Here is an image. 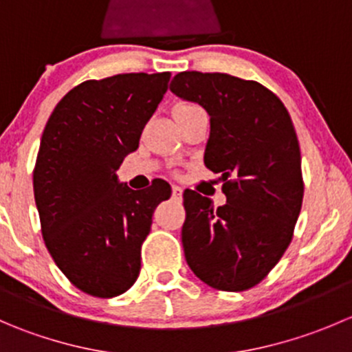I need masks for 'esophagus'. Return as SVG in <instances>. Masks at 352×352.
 <instances>
[{
	"label": "esophagus",
	"instance_id": "34e87169",
	"mask_svg": "<svg viewBox=\"0 0 352 352\" xmlns=\"http://www.w3.org/2000/svg\"><path fill=\"white\" fill-rule=\"evenodd\" d=\"M172 192H173V197L180 199V196H182V187H179V186H173V187H172Z\"/></svg>",
	"mask_w": 352,
	"mask_h": 352
}]
</instances>
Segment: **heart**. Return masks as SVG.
I'll return each instance as SVG.
<instances>
[{"label": "heart", "instance_id": "1", "mask_svg": "<svg viewBox=\"0 0 352 352\" xmlns=\"http://www.w3.org/2000/svg\"><path fill=\"white\" fill-rule=\"evenodd\" d=\"M187 107H194V105H190V104H180V105H177V107H175V110H173V112H177V110L187 109Z\"/></svg>", "mask_w": 352, "mask_h": 352}]
</instances>
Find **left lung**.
<instances>
[{"label":"left lung","mask_w":352,"mask_h":352,"mask_svg":"<svg viewBox=\"0 0 352 352\" xmlns=\"http://www.w3.org/2000/svg\"><path fill=\"white\" fill-rule=\"evenodd\" d=\"M170 90L209 113L204 165L221 173L226 204L184 192L182 245L194 274L219 291L262 281L286 252L303 202L293 120L264 85L226 73L184 71Z\"/></svg>","instance_id":"left-lung-1"}]
</instances>
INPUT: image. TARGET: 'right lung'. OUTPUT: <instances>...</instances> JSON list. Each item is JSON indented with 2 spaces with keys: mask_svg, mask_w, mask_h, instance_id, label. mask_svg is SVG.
Listing matches in <instances>:
<instances>
[{
  "mask_svg": "<svg viewBox=\"0 0 352 352\" xmlns=\"http://www.w3.org/2000/svg\"><path fill=\"white\" fill-rule=\"evenodd\" d=\"M168 81L170 73L83 81L42 133L34 168L42 236L71 285L90 296H119L136 283L151 216L172 194L162 179L133 190L116 173L140 146Z\"/></svg>",
  "mask_w": 352,
  "mask_h": 352,
  "instance_id": "right-lung-1",
  "label": "right lung"
}]
</instances>
